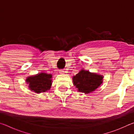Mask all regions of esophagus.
Instances as JSON below:
<instances>
[{
  "instance_id": "34e87169",
  "label": "esophagus",
  "mask_w": 134,
  "mask_h": 134,
  "mask_svg": "<svg viewBox=\"0 0 134 134\" xmlns=\"http://www.w3.org/2000/svg\"><path fill=\"white\" fill-rule=\"evenodd\" d=\"M64 71H63V70H60V74H63L64 73Z\"/></svg>"
}]
</instances>
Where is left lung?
I'll list each match as a JSON object with an SVG mask.
<instances>
[{
  "instance_id": "obj_1",
  "label": "left lung",
  "mask_w": 134,
  "mask_h": 134,
  "mask_svg": "<svg viewBox=\"0 0 134 134\" xmlns=\"http://www.w3.org/2000/svg\"><path fill=\"white\" fill-rule=\"evenodd\" d=\"M103 77L82 70L72 77L74 85L80 92L90 93L102 83Z\"/></svg>"
}]
</instances>
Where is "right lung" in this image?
Here are the masks:
<instances>
[{
	"label": "right lung",
	"mask_w": 134,
	"mask_h": 134,
	"mask_svg": "<svg viewBox=\"0 0 134 134\" xmlns=\"http://www.w3.org/2000/svg\"><path fill=\"white\" fill-rule=\"evenodd\" d=\"M52 75L41 72L37 75L28 77L26 81L29 84V87L32 91L40 93L49 90L51 86Z\"/></svg>",
	"instance_id": "obj_1"
}]
</instances>
